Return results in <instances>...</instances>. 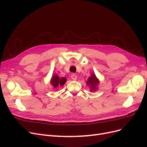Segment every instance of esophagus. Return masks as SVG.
<instances>
[{
	"mask_svg": "<svg viewBox=\"0 0 147 147\" xmlns=\"http://www.w3.org/2000/svg\"><path fill=\"white\" fill-rule=\"evenodd\" d=\"M71 78H72V80H76L77 79V75L75 74H72V75H71Z\"/></svg>",
	"mask_w": 147,
	"mask_h": 147,
	"instance_id": "obj_1",
	"label": "esophagus"
}]
</instances>
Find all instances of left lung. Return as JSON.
I'll return each instance as SVG.
<instances>
[{
	"label": "left lung",
	"instance_id": "left-lung-1",
	"mask_svg": "<svg viewBox=\"0 0 147 147\" xmlns=\"http://www.w3.org/2000/svg\"><path fill=\"white\" fill-rule=\"evenodd\" d=\"M99 83V80L97 78L94 74H92L91 75V76L88 78V81L86 82L87 85L90 87L91 91H94L97 90V86H98Z\"/></svg>",
	"mask_w": 147,
	"mask_h": 147
}]
</instances>
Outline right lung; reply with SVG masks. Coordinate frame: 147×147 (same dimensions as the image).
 I'll return each mask as SVG.
<instances>
[{
    "mask_svg": "<svg viewBox=\"0 0 147 147\" xmlns=\"http://www.w3.org/2000/svg\"><path fill=\"white\" fill-rule=\"evenodd\" d=\"M67 79L64 77L59 78L58 75H54L51 79V84L55 88L63 86L65 83Z\"/></svg>",
    "mask_w": 147,
    "mask_h": 147,
    "instance_id": "right-lung-1",
    "label": "right lung"
}]
</instances>
